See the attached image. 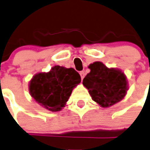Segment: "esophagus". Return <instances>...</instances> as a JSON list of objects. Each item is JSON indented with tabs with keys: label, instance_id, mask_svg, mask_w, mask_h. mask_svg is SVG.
Segmentation results:
<instances>
[{
	"label": "esophagus",
	"instance_id": "esophagus-1",
	"mask_svg": "<svg viewBox=\"0 0 150 150\" xmlns=\"http://www.w3.org/2000/svg\"><path fill=\"white\" fill-rule=\"evenodd\" d=\"M79 74H80V75H81V80H82V79H84V77H85V72H84L83 71H80V73H79Z\"/></svg>",
	"mask_w": 150,
	"mask_h": 150
}]
</instances>
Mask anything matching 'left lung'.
<instances>
[{"label": "left lung", "mask_w": 150, "mask_h": 150, "mask_svg": "<svg viewBox=\"0 0 150 150\" xmlns=\"http://www.w3.org/2000/svg\"><path fill=\"white\" fill-rule=\"evenodd\" d=\"M90 72L83 79V86L88 90L92 100L103 108L119 103L129 89L127 78L119 69L108 68L101 62L88 65Z\"/></svg>", "instance_id": "obj_1"}]
</instances>
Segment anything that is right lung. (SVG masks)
Segmentation results:
<instances>
[{
  "label": "right lung",
  "instance_id": "right-lung-1",
  "mask_svg": "<svg viewBox=\"0 0 150 150\" xmlns=\"http://www.w3.org/2000/svg\"><path fill=\"white\" fill-rule=\"evenodd\" d=\"M80 82L81 77L75 69L54 65L47 72L35 74L29 81L28 90L41 106L51 112H59Z\"/></svg>",
  "mask_w": 150,
  "mask_h": 150
}]
</instances>
